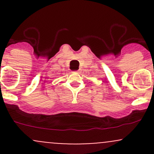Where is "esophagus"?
Instances as JSON below:
<instances>
[{
	"instance_id": "34e87169",
	"label": "esophagus",
	"mask_w": 154,
	"mask_h": 154,
	"mask_svg": "<svg viewBox=\"0 0 154 154\" xmlns=\"http://www.w3.org/2000/svg\"><path fill=\"white\" fill-rule=\"evenodd\" d=\"M77 72L78 73V74H80V73L82 72V70H81V69H79V70H77Z\"/></svg>"
}]
</instances>
